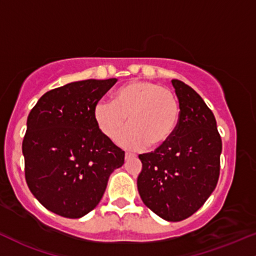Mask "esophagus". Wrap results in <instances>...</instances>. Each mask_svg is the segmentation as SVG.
Wrapping results in <instances>:
<instances>
[{"label": "esophagus", "instance_id": "obj_1", "mask_svg": "<svg viewBox=\"0 0 256 256\" xmlns=\"http://www.w3.org/2000/svg\"><path fill=\"white\" fill-rule=\"evenodd\" d=\"M134 156H136V154L134 153H128V152H126L125 153V158L128 159V158H134Z\"/></svg>", "mask_w": 256, "mask_h": 256}]
</instances>
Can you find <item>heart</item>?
Listing matches in <instances>:
<instances>
[{
  "label": "heart",
  "mask_w": 256,
  "mask_h": 256,
  "mask_svg": "<svg viewBox=\"0 0 256 256\" xmlns=\"http://www.w3.org/2000/svg\"><path fill=\"white\" fill-rule=\"evenodd\" d=\"M180 103L168 87L150 81L134 80L118 87L112 103L98 102L94 119L98 130L108 140H115L126 126L130 128L119 142L128 150L159 147L172 136L180 120Z\"/></svg>",
  "instance_id": "obj_1"
}]
</instances>
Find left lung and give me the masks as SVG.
<instances>
[{
  "label": "left lung",
  "instance_id": "obj_1",
  "mask_svg": "<svg viewBox=\"0 0 256 256\" xmlns=\"http://www.w3.org/2000/svg\"><path fill=\"white\" fill-rule=\"evenodd\" d=\"M171 82L181 109L178 128L156 150L140 154L137 188L146 206L175 222L194 214L215 190L222 141L202 97L181 80Z\"/></svg>",
  "mask_w": 256,
  "mask_h": 256
}]
</instances>
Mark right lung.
<instances>
[{
	"label": "right lung",
	"instance_id": "1",
	"mask_svg": "<svg viewBox=\"0 0 256 256\" xmlns=\"http://www.w3.org/2000/svg\"><path fill=\"white\" fill-rule=\"evenodd\" d=\"M116 78L76 81L46 92L30 112L23 140L25 180L50 212L78 218L102 199L125 152L98 130L94 108Z\"/></svg>",
	"mask_w": 256,
	"mask_h": 256
}]
</instances>
